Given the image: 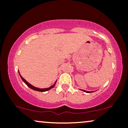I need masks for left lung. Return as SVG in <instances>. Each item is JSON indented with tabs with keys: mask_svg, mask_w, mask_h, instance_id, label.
<instances>
[{
	"mask_svg": "<svg viewBox=\"0 0 128 128\" xmlns=\"http://www.w3.org/2000/svg\"><path fill=\"white\" fill-rule=\"evenodd\" d=\"M82 91H84V92H87V93H90V92H87V91H86V90H82Z\"/></svg>",
	"mask_w": 128,
	"mask_h": 128,
	"instance_id": "1",
	"label": "left lung"
}]
</instances>
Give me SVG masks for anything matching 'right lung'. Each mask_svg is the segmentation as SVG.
I'll return each mask as SVG.
<instances>
[{"label": "right lung", "instance_id": "obj_1", "mask_svg": "<svg viewBox=\"0 0 128 128\" xmlns=\"http://www.w3.org/2000/svg\"><path fill=\"white\" fill-rule=\"evenodd\" d=\"M18 73H19V74H20V78H22V80H23V81L25 83L26 85H27V86H29V87L30 88H31V89H32V90H34L38 91V92H46V91L49 90H50L51 88H52L54 87V86H55L56 82V81L55 82V84H54L53 85V86H50L49 88H36V86H32L31 84H29V82H28L26 81V80H25V79H24V78H23L22 77V76H21V74H20V73H19V72H18Z\"/></svg>", "mask_w": 128, "mask_h": 128}]
</instances>
